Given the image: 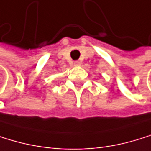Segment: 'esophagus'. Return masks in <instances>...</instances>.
Wrapping results in <instances>:
<instances>
[{"label": "esophagus", "instance_id": "34e87169", "mask_svg": "<svg viewBox=\"0 0 151 151\" xmlns=\"http://www.w3.org/2000/svg\"><path fill=\"white\" fill-rule=\"evenodd\" d=\"M74 65H80V62H79V61H75V62H74Z\"/></svg>", "mask_w": 151, "mask_h": 151}]
</instances>
